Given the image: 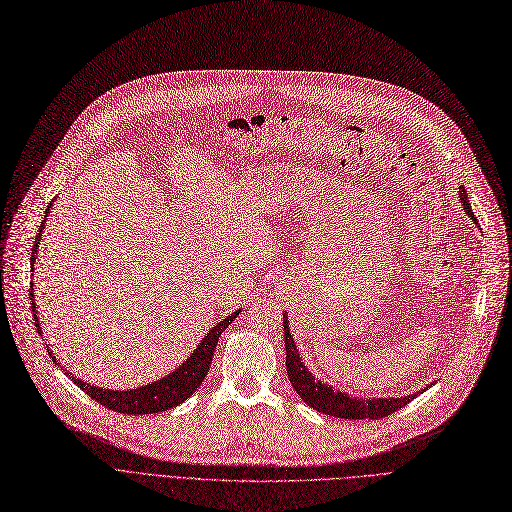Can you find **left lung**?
<instances>
[{
	"label": "left lung",
	"mask_w": 512,
	"mask_h": 512,
	"mask_svg": "<svg viewBox=\"0 0 512 512\" xmlns=\"http://www.w3.org/2000/svg\"><path fill=\"white\" fill-rule=\"evenodd\" d=\"M458 189H460L458 196H460L462 208H465V212L471 216V221L477 223L465 187H458ZM283 335H285V367H287V377L291 381V387L296 389V394L310 408L323 412V415L337 417V419H383L425 392V389H417L415 394L398 396V398H387V396L356 398V396H350L348 392H339L337 387L327 385L319 377H314L302 362L300 350L294 342V335L289 331V321L285 312H283Z\"/></svg>",
	"instance_id": "left-lung-1"
}]
</instances>
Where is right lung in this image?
Wrapping results in <instances>:
<instances>
[{
    "label": "right lung",
    "instance_id": "add662e5",
    "mask_svg": "<svg viewBox=\"0 0 512 512\" xmlns=\"http://www.w3.org/2000/svg\"><path fill=\"white\" fill-rule=\"evenodd\" d=\"M52 204L47 206L45 214L50 212ZM45 227V218L41 223V229L35 237V246H33V256H31V266H35V254L39 250V241H41V231ZM31 296H33V283H31ZM33 314H35V327L41 333L39 327V319H37V312H35V302H33ZM239 314L233 312L229 314L227 319H223L221 323H216L204 337L202 342L198 344V348L189 354V358L185 362H181L175 371H170L168 375H164L158 381H152L148 385H141L135 389H106V387H97L91 385L79 377H75L72 373L64 371L72 381H75L87 396H91L95 402H100L102 406L116 410V412H125V415H154V412H162L168 408H175L181 402H185L189 396H193V392L202 385L206 373L210 371V364H212V356L218 344V337L221 333L231 325V321ZM47 346V344H45ZM47 354L52 356L54 362H58V358L52 354L50 346H47ZM60 364V362H58ZM62 367V364H60Z\"/></svg>",
    "mask_w": 512,
    "mask_h": 512
}]
</instances>
